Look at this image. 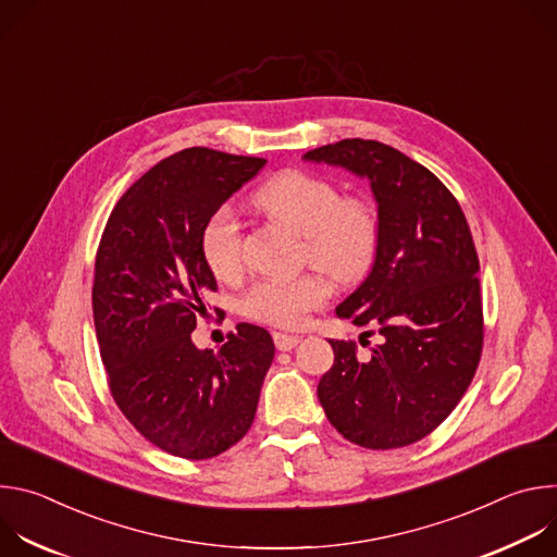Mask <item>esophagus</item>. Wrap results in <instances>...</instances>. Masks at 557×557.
I'll return each instance as SVG.
<instances>
[{"label":"esophagus","instance_id":"esophagus-1","mask_svg":"<svg viewBox=\"0 0 557 557\" xmlns=\"http://www.w3.org/2000/svg\"><path fill=\"white\" fill-rule=\"evenodd\" d=\"M273 342L277 350H293L299 344V337L286 335V333H273Z\"/></svg>","mask_w":557,"mask_h":557}]
</instances>
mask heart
Instances as JSON below:
<instances>
[{
    "label": "heart",
    "mask_w": 557,
    "mask_h": 557,
    "mask_svg": "<svg viewBox=\"0 0 557 557\" xmlns=\"http://www.w3.org/2000/svg\"><path fill=\"white\" fill-rule=\"evenodd\" d=\"M256 205L304 233V260L350 280L368 269L379 245V215L370 200L342 196L339 187L322 176L288 170L264 183ZM200 253L207 269L224 282L245 273V228L228 202L215 207L200 231ZM333 295L324 271L295 277H262L243 297L249 320L275 329H301L312 310Z\"/></svg>",
    "instance_id": "b5f03b06"
}]
</instances>
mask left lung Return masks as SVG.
<instances>
[{"mask_svg":"<svg viewBox=\"0 0 557 557\" xmlns=\"http://www.w3.org/2000/svg\"><path fill=\"white\" fill-rule=\"evenodd\" d=\"M304 158L366 176L379 211L372 271L337 314L376 324L383 344L359 359L355 342L331 339L335 363L317 396L350 443L412 445L451 414L481 361V264L469 224L454 194L389 145L346 138Z\"/></svg>","mask_w":557,"mask_h":557,"instance_id":"obj_1","label":"left lung"}]
</instances>
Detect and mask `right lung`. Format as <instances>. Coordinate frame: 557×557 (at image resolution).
<instances>
[{
    "label": "right lung",
    "instance_id": "add662e5",
    "mask_svg": "<svg viewBox=\"0 0 557 557\" xmlns=\"http://www.w3.org/2000/svg\"><path fill=\"white\" fill-rule=\"evenodd\" d=\"M264 165L183 149L121 196L101 235L92 310L112 399L149 443L178 458H213L249 432L275 355L269 331L251 324H237L218 352L191 342L218 290L200 253L202 224Z\"/></svg>",
    "mask_w": 557,
    "mask_h": 557
}]
</instances>
